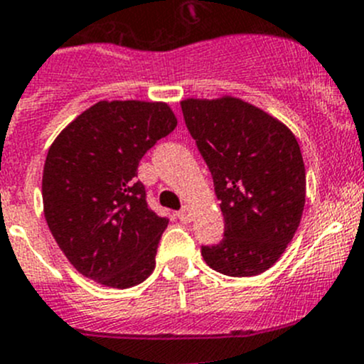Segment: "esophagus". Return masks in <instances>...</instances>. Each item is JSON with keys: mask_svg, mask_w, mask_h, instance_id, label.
<instances>
[{"mask_svg": "<svg viewBox=\"0 0 364 364\" xmlns=\"http://www.w3.org/2000/svg\"><path fill=\"white\" fill-rule=\"evenodd\" d=\"M178 218H179V220H181V222H185V224H188V222H192V218H193L192 208H190V206L183 208V210L178 213Z\"/></svg>", "mask_w": 364, "mask_h": 364, "instance_id": "34e87169", "label": "esophagus"}]
</instances>
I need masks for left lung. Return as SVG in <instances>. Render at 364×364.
Here are the masks:
<instances>
[{
    "label": "left lung",
    "instance_id": "8db88e82",
    "mask_svg": "<svg viewBox=\"0 0 364 364\" xmlns=\"http://www.w3.org/2000/svg\"><path fill=\"white\" fill-rule=\"evenodd\" d=\"M181 110L225 222L222 242L200 254L224 276H257L279 259L301 224L306 168L297 139L279 119L232 96L188 97Z\"/></svg>",
    "mask_w": 364,
    "mask_h": 364
}]
</instances>
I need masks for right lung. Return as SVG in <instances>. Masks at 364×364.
Here are the masks:
<instances>
[{"mask_svg":"<svg viewBox=\"0 0 364 364\" xmlns=\"http://www.w3.org/2000/svg\"><path fill=\"white\" fill-rule=\"evenodd\" d=\"M178 126L161 101H100L60 132L46 156L49 231L81 276L132 288L153 274L168 218L149 210L139 161Z\"/></svg>","mask_w":364,"mask_h":364,"instance_id":"add662e5","label":"right lung"}]
</instances>
